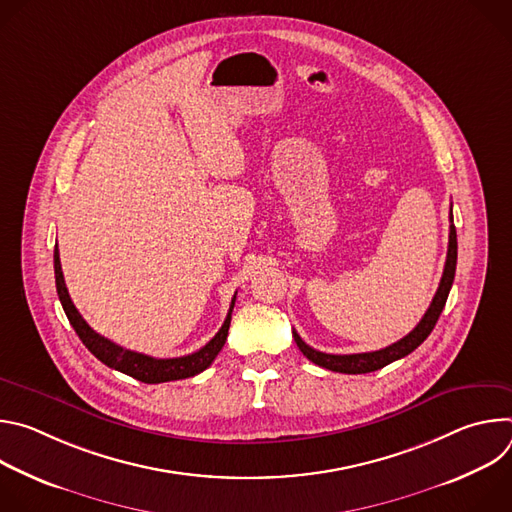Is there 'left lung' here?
I'll return each instance as SVG.
<instances>
[{"label":"left lung","instance_id":"obj_1","mask_svg":"<svg viewBox=\"0 0 512 512\" xmlns=\"http://www.w3.org/2000/svg\"><path fill=\"white\" fill-rule=\"evenodd\" d=\"M456 263H458V239H456V227H454V216L450 210V243H448V257H446V267H444V275L440 281V287H437L435 296L425 312V316L419 320V324L401 340H397L395 344L375 350V352H360V354H326L320 352L312 346H308L300 334L294 330V340L298 344V348L304 352L306 358H310L318 367H324L328 371L334 373H346V375H364V373H373L379 371L383 367H387L389 362L399 360L403 356H407L409 352H413L433 330L437 318H440L448 294L454 283V275H456Z\"/></svg>","mask_w":512,"mask_h":512}]
</instances>
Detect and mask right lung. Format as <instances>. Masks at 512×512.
Wrapping results in <instances>:
<instances>
[{
    "mask_svg": "<svg viewBox=\"0 0 512 512\" xmlns=\"http://www.w3.org/2000/svg\"><path fill=\"white\" fill-rule=\"evenodd\" d=\"M54 277H56V291H58V300L64 308V314L68 318V322L75 328V332L79 334V338L83 340V344L103 362L107 364L109 369H115L123 375H129L141 383H168V381H178V379H188L194 377L198 373H202L204 369H208L212 360L216 358V354L223 350L227 336H229V326H231V314L235 308V298L231 302L229 314L225 318V324L221 326L214 334V338L204 344L200 350L180 356V358H154L148 354H139L127 348L117 346L115 342L107 340L105 336L97 334L79 314V310L72 304L68 289L64 283V275H62V267H60V255H58V245L54 249Z\"/></svg>",
    "mask_w": 512,
    "mask_h": 512,
    "instance_id": "add662e5",
    "label": "right lung"
}]
</instances>
